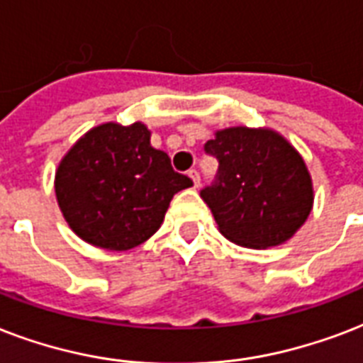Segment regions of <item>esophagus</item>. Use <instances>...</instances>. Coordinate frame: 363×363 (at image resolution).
<instances>
[{
	"instance_id": "1",
	"label": "esophagus",
	"mask_w": 363,
	"mask_h": 363,
	"mask_svg": "<svg viewBox=\"0 0 363 363\" xmlns=\"http://www.w3.org/2000/svg\"><path fill=\"white\" fill-rule=\"evenodd\" d=\"M189 178L193 179V185H195V187H199V185H201V176H199V172H196V170H189Z\"/></svg>"
}]
</instances>
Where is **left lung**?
Segmentation results:
<instances>
[{
  "mask_svg": "<svg viewBox=\"0 0 363 363\" xmlns=\"http://www.w3.org/2000/svg\"><path fill=\"white\" fill-rule=\"evenodd\" d=\"M204 151L220 162L218 179L201 191L218 229L244 248L284 244L313 210V178L299 151L272 128L216 130Z\"/></svg>",
  "mask_w": 363,
  "mask_h": 363,
  "instance_id": "obj_1",
  "label": "left lung"
}]
</instances>
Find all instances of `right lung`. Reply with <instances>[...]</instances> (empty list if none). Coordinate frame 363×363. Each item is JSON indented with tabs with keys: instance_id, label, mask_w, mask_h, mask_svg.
<instances>
[{
	"instance_id": "right-lung-1",
	"label": "right lung",
	"mask_w": 363,
	"mask_h": 363,
	"mask_svg": "<svg viewBox=\"0 0 363 363\" xmlns=\"http://www.w3.org/2000/svg\"><path fill=\"white\" fill-rule=\"evenodd\" d=\"M143 123H102L62 157L55 193L69 229L96 248L125 252L153 237L172 196L193 185L151 145Z\"/></svg>"
}]
</instances>
